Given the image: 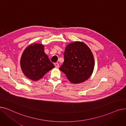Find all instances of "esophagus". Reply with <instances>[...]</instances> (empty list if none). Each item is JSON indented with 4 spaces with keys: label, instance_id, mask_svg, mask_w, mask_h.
<instances>
[{
    "label": "esophagus",
    "instance_id": "obj_1",
    "mask_svg": "<svg viewBox=\"0 0 126 126\" xmlns=\"http://www.w3.org/2000/svg\"><path fill=\"white\" fill-rule=\"evenodd\" d=\"M54 65L56 68H58L59 67V64L58 63H54Z\"/></svg>",
    "mask_w": 126,
    "mask_h": 126
}]
</instances>
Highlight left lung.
Masks as SVG:
<instances>
[{"instance_id": "1", "label": "left lung", "mask_w": 126, "mask_h": 126, "mask_svg": "<svg viewBox=\"0 0 126 126\" xmlns=\"http://www.w3.org/2000/svg\"><path fill=\"white\" fill-rule=\"evenodd\" d=\"M64 58V61L59 69L72 83H82L91 76L94 66V57L84 43L76 41L67 45Z\"/></svg>"}]
</instances>
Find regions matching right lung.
<instances>
[{
    "label": "right lung",
    "mask_w": 126,
    "mask_h": 126,
    "mask_svg": "<svg viewBox=\"0 0 126 126\" xmlns=\"http://www.w3.org/2000/svg\"><path fill=\"white\" fill-rule=\"evenodd\" d=\"M44 46L35 43L28 46L20 59V66L23 74L30 80L38 81L55 66L44 52Z\"/></svg>",
    "instance_id": "1"
}]
</instances>
